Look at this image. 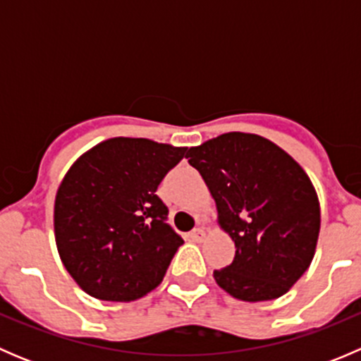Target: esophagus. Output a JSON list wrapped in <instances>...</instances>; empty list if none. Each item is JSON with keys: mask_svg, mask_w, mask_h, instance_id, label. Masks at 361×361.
Wrapping results in <instances>:
<instances>
[{"mask_svg": "<svg viewBox=\"0 0 361 361\" xmlns=\"http://www.w3.org/2000/svg\"><path fill=\"white\" fill-rule=\"evenodd\" d=\"M188 238L194 243H202L204 239H206V232H204V228H194V231L188 234Z\"/></svg>", "mask_w": 361, "mask_h": 361, "instance_id": "esophagus-1", "label": "esophagus"}]
</instances>
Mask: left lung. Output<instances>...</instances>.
I'll return each mask as SVG.
<instances>
[{"mask_svg": "<svg viewBox=\"0 0 361 361\" xmlns=\"http://www.w3.org/2000/svg\"><path fill=\"white\" fill-rule=\"evenodd\" d=\"M214 199L218 225L235 257L214 281L243 302L285 295L311 265L318 245V194L300 164L258 134L227 133L188 148Z\"/></svg>", "mask_w": 361, "mask_h": 361, "instance_id": "8db88e82", "label": "left lung"}]
</instances>
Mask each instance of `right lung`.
<instances>
[{"instance_id": "1", "label": "right lung", "mask_w": 361, "mask_h": 361, "mask_svg": "<svg viewBox=\"0 0 361 361\" xmlns=\"http://www.w3.org/2000/svg\"><path fill=\"white\" fill-rule=\"evenodd\" d=\"M185 152L147 137H110L64 174L54 204L56 245L90 297L133 302L162 283L183 239L166 224L155 192Z\"/></svg>"}]
</instances>
